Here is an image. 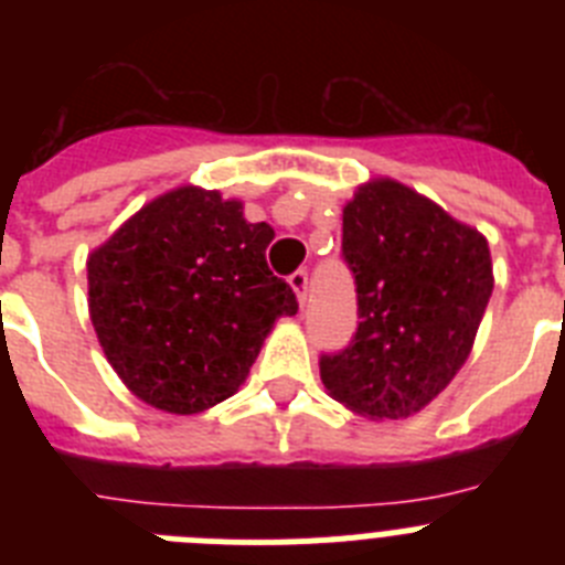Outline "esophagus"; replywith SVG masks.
<instances>
[{
	"instance_id": "1",
	"label": "esophagus",
	"mask_w": 565,
	"mask_h": 565,
	"mask_svg": "<svg viewBox=\"0 0 565 565\" xmlns=\"http://www.w3.org/2000/svg\"><path fill=\"white\" fill-rule=\"evenodd\" d=\"M288 286H291V291L297 294L299 308H306V302H308V274L306 271H294L291 277H288Z\"/></svg>"
}]
</instances>
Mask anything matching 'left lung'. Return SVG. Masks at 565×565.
Instances as JSON below:
<instances>
[{
	"instance_id": "8db88e82",
	"label": "left lung",
	"mask_w": 565,
	"mask_h": 565,
	"mask_svg": "<svg viewBox=\"0 0 565 565\" xmlns=\"http://www.w3.org/2000/svg\"><path fill=\"white\" fill-rule=\"evenodd\" d=\"M342 254L362 322L319 362L328 396L371 422L416 416L472 351L495 286L487 237L416 189L371 178L342 209Z\"/></svg>"
}]
</instances>
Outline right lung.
Instances as JSON below:
<instances>
[{"label": "right lung", "mask_w": 565, "mask_h": 565, "mask_svg": "<svg viewBox=\"0 0 565 565\" xmlns=\"http://www.w3.org/2000/svg\"><path fill=\"white\" fill-rule=\"evenodd\" d=\"M271 239L243 201L186 183L89 252V319L132 396L194 416L239 391L274 322L297 313L286 279L268 271Z\"/></svg>", "instance_id": "right-lung-1"}]
</instances>
